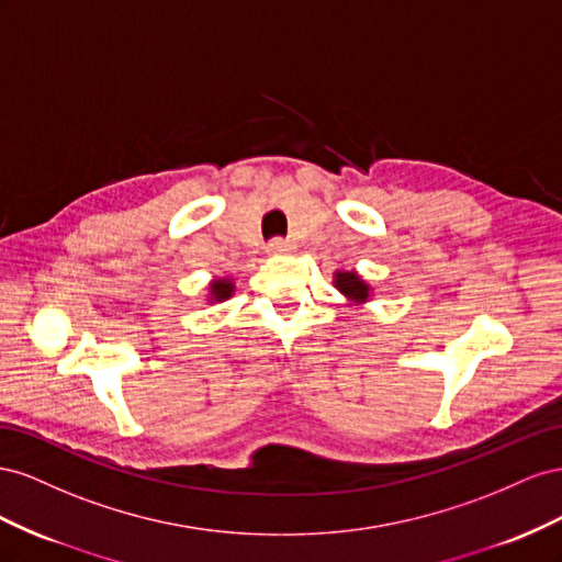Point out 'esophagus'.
<instances>
[{"instance_id": "obj_1", "label": "esophagus", "mask_w": 562, "mask_h": 562, "mask_svg": "<svg viewBox=\"0 0 562 562\" xmlns=\"http://www.w3.org/2000/svg\"><path fill=\"white\" fill-rule=\"evenodd\" d=\"M290 251H294V245L290 243V239H282V237H276V239H270L268 243V254H290Z\"/></svg>"}]
</instances>
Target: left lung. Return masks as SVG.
I'll return each mask as SVG.
<instances>
[{
  "mask_svg": "<svg viewBox=\"0 0 562 562\" xmlns=\"http://www.w3.org/2000/svg\"><path fill=\"white\" fill-rule=\"evenodd\" d=\"M334 286L339 290L350 303H364L370 299V284H367L356 270H336Z\"/></svg>",
  "mask_w": 562,
  "mask_h": 562,
  "instance_id": "8db88e82",
  "label": "left lung"
}]
</instances>
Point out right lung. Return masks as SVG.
Masks as SVG:
<instances>
[{
    "mask_svg": "<svg viewBox=\"0 0 562 562\" xmlns=\"http://www.w3.org/2000/svg\"><path fill=\"white\" fill-rule=\"evenodd\" d=\"M233 290H235V284H233V280H228V278H216V280H212V284H210V303H218V301H226L231 294H233Z\"/></svg>",
    "mask_w": 562,
    "mask_h": 562,
    "instance_id": "obj_1",
    "label": "right lung"
}]
</instances>
